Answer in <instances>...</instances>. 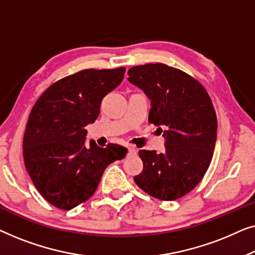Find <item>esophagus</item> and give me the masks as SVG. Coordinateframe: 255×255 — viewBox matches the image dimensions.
<instances>
[{
    "label": "esophagus",
    "mask_w": 255,
    "mask_h": 255,
    "mask_svg": "<svg viewBox=\"0 0 255 255\" xmlns=\"http://www.w3.org/2000/svg\"><path fill=\"white\" fill-rule=\"evenodd\" d=\"M136 151H137V150H136L134 146H129L128 148V155H135Z\"/></svg>",
    "instance_id": "esophagus-1"
}]
</instances>
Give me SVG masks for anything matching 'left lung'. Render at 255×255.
I'll list each match as a JSON object with an SVG mask.
<instances>
[{
    "label": "left lung",
    "mask_w": 255,
    "mask_h": 255,
    "mask_svg": "<svg viewBox=\"0 0 255 255\" xmlns=\"http://www.w3.org/2000/svg\"><path fill=\"white\" fill-rule=\"evenodd\" d=\"M128 75L150 99L148 121L165 138L162 153L139 150L143 170L134 181L153 198L177 200L199 184L213 158L217 137L213 103L198 81L166 64L136 66Z\"/></svg>",
    "instance_id": "obj_1"
}]
</instances>
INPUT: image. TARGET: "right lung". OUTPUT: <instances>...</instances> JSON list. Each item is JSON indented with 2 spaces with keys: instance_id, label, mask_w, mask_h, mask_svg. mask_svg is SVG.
Masks as SVG:
<instances>
[{
  "instance_id": "obj_1",
  "label": "right lung",
  "mask_w": 255,
  "mask_h": 255,
  "mask_svg": "<svg viewBox=\"0 0 255 255\" xmlns=\"http://www.w3.org/2000/svg\"><path fill=\"white\" fill-rule=\"evenodd\" d=\"M126 68L85 69L55 82L34 104L23 141L24 162L35 188L53 206L70 210L90 199L107 165L127 149L85 144L88 125L124 80Z\"/></svg>"
}]
</instances>
